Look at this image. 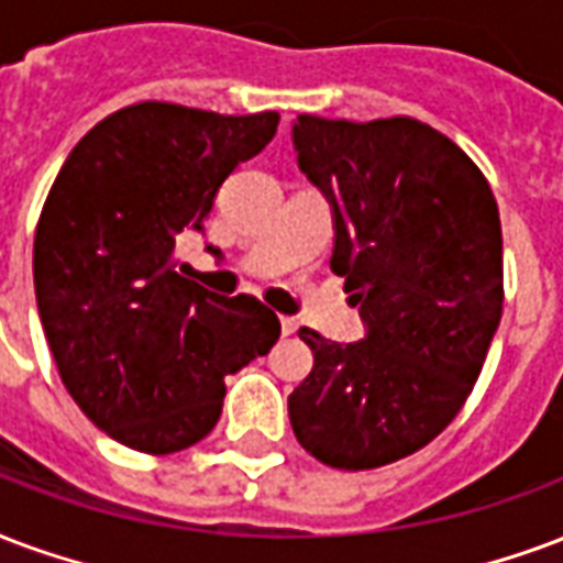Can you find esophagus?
<instances>
[{
	"label": "esophagus",
	"instance_id": "1",
	"mask_svg": "<svg viewBox=\"0 0 563 563\" xmlns=\"http://www.w3.org/2000/svg\"><path fill=\"white\" fill-rule=\"evenodd\" d=\"M280 331L283 336H292L298 331V319L295 316H280Z\"/></svg>",
	"mask_w": 563,
	"mask_h": 563
}]
</instances>
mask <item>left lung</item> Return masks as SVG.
Returning a JSON list of instances; mask_svg holds the SVG:
<instances>
[{"label": "left lung", "instance_id": "obj_1", "mask_svg": "<svg viewBox=\"0 0 563 563\" xmlns=\"http://www.w3.org/2000/svg\"><path fill=\"white\" fill-rule=\"evenodd\" d=\"M292 143L331 202V268L366 334L343 345L298 331L313 369L289 420L324 465L378 468L430 444L481 376L504 303L498 206L472 157L409 115H298Z\"/></svg>", "mask_w": 563, "mask_h": 563}]
</instances>
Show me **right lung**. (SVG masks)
Returning a JSON list of instances; mask_svg holds the SVG:
<instances>
[{
  "label": "right lung",
  "mask_w": 563,
  "mask_h": 563,
  "mask_svg": "<svg viewBox=\"0 0 563 563\" xmlns=\"http://www.w3.org/2000/svg\"><path fill=\"white\" fill-rule=\"evenodd\" d=\"M277 122L133 103L95 124L49 187L32 260L37 313L74 402L124 448L161 456L206 439L223 376L280 336L253 295L208 292L173 262L178 235L206 229L220 185Z\"/></svg>",
  "instance_id": "add662e5"
}]
</instances>
